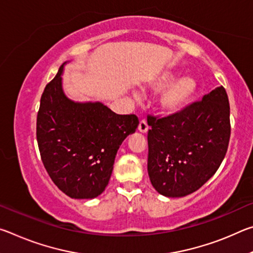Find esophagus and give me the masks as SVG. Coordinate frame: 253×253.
<instances>
[{
    "mask_svg": "<svg viewBox=\"0 0 253 253\" xmlns=\"http://www.w3.org/2000/svg\"><path fill=\"white\" fill-rule=\"evenodd\" d=\"M138 130L140 131V132H146L147 130H148V125H147V123H146V121H145V119H142V121L139 122V125H138Z\"/></svg>",
    "mask_w": 253,
    "mask_h": 253,
    "instance_id": "34e87169",
    "label": "esophagus"
}]
</instances>
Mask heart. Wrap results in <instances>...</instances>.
Instances as JSON below:
<instances>
[{
	"instance_id": "heart-1",
	"label": "heart",
	"mask_w": 253,
	"mask_h": 253,
	"mask_svg": "<svg viewBox=\"0 0 253 253\" xmlns=\"http://www.w3.org/2000/svg\"><path fill=\"white\" fill-rule=\"evenodd\" d=\"M174 80V72L165 70L160 72L152 80V87L155 90H162L169 85L163 92L160 100L161 108L166 114H174L182 110L184 107L190 104L198 92V84L192 77L184 76L175 82Z\"/></svg>"
}]
</instances>
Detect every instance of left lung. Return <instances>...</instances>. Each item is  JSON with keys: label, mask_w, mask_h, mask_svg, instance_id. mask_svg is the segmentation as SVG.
Listing matches in <instances>:
<instances>
[{"label": "left lung", "mask_w": 253, "mask_h": 253, "mask_svg": "<svg viewBox=\"0 0 253 253\" xmlns=\"http://www.w3.org/2000/svg\"><path fill=\"white\" fill-rule=\"evenodd\" d=\"M147 170L152 185L169 198H181L211 178L228 151L231 125L223 87L165 117L148 115Z\"/></svg>", "instance_id": "1"}]
</instances>
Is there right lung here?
<instances>
[{
    "mask_svg": "<svg viewBox=\"0 0 253 253\" xmlns=\"http://www.w3.org/2000/svg\"><path fill=\"white\" fill-rule=\"evenodd\" d=\"M62 70L45 85L37 116L42 163L71 199H93L108 185L119 146L138 126L136 115H117L101 102H75L62 90Z\"/></svg>",
    "mask_w": 253,
    "mask_h": 253,
    "instance_id": "obj_1",
    "label": "right lung"
}]
</instances>
